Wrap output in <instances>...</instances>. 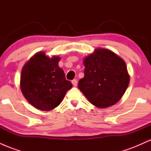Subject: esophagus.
I'll return each instance as SVG.
<instances>
[{
  "label": "esophagus",
  "instance_id": "34e87169",
  "mask_svg": "<svg viewBox=\"0 0 151 151\" xmlns=\"http://www.w3.org/2000/svg\"><path fill=\"white\" fill-rule=\"evenodd\" d=\"M72 84H73L74 86H77V79H73V80H72Z\"/></svg>",
  "mask_w": 151,
  "mask_h": 151
}]
</instances>
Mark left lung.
I'll return each mask as SVG.
<instances>
[{"label": "left lung", "mask_w": 151, "mask_h": 151, "mask_svg": "<svg viewBox=\"0 0 151 151\" xmlns=\"http://www.w3.org/2000/svg\"><path fill=\"white\" fill-rule=\"evenodd\" d=\"M84 77L78 87L91 104L107 108L121 99L129 84L126 62L111 50L99 48L84 58Z\"/></svg>", "instance_id": "8db88e82"}]
</instances>
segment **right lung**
<instances>
[{"instance_id": "right-lung-1", "label": "right lung", "mask_w": 151, "mask_h": 151, "mask_svg": "<svg viewBox=\"0 0 151 151\" xmlns=\"http://www.w3.org/2000/svg\"><path fill=\"white\" fill-rule=\"evenodd\" d=\"M60 58H50L43 52L36 53L22 67L20 89L27 101L42 111L52 110L60 104L72 87L59 67Z\"/></svg>"}]
</instances>
